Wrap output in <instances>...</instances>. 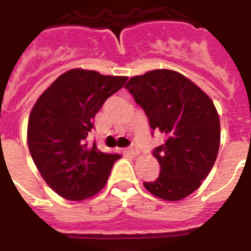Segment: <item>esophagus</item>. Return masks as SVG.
Instances as JSON below:
<instances>
[{"label":"esophagus","instance_id":"1","mask_svg":"<svg viewBox=\"0 0 251 251\" xmlns=\"http://www.w3.org/2000/svg\"><path fill=\"white\" fill-rule=\"evenodd\" d=\"M127 152L129 153V154H132V156H137V154L139 153V151H138V147H137L136 145H130L129 147L127 148Z\"/></svg>","mask_w":251,"mask_h":251}]
</instances>
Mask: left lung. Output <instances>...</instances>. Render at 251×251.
I'll list each match as a JSON object with an SVG mask.
<instances>
[{
  "instance_id": "left-lung-1",
  "label": "left lung",
  "mask_w": 251,
  "mask_h": 251,
  "mask_svg": "<svg viewBox=\"0 0 251 251\" xmlns=\"http://www.w3.org/2000/svg\"><path fill=\"white\" fill-rule=\"evenodd\" d=\"M124 88L145 110L153 132L166 137L153 150L159 176L143 185L159 199L182 200L200 187L216 161L220 119L214 103L187 77L167 69L130 77Z\"/></svg>"
}]
</instances>
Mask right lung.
Returning a JSON list of instances; mask_svg holds the SVG:
<instances>
[{
  "instance_id": "1",
  "label": "right lung",
  "mask_w": 251,
  "mask_h": 251,
  "mask_svg": "<svg viewBox=\"0 0 251 251\" xmlns=\"http://www.w3.org/2000/svg\"><path fill=\"white\" fill-rule=\"evenodd\" d=\"M127 76L73 69L60 75L31 110L27 145L45 182L57 195L80 201L98 194L108 181L118 153H104L86 137L104 101Z\"/></svg>"
}]
</instances>
